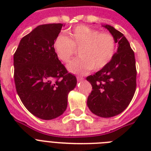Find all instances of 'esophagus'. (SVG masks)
<instances>
[{
    "label": "esophagus",
    "instance_id": "34e87169",
    "mask_svg": "<svg viewBox=\"0 0 151 151\" xmlns=\"http://www.w3.org/2000/svg\"><path fill=\"white\" fill-rule=\"evenodd\" d=\"M77 79H78V81H81L84 80V78H83L82 77H79V76H78V77H77Z\"/></svg>",
    "mask_w": 151,
    "mask_h": 151
}]
</instances>
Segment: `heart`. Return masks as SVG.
Masks as SVG:
<instances>
[{
	"label": "heart",
	"mask_w": 151,
	"mask_h": 151,
	"mask_svg": "<svg viewBox=\"0 0 151 151\" xmlns=\"http://www.w3.org/2000/svg\"><path fill=\"white\" fill-rule=\"evenodd\" d=\"M66 36L59 35L55 40L54 50L63 63H68L78 48V55L68 64L71 73L84 74L91 70L104 68L114 56L116 41L107 32L79 25L66 31Z\"/></svg>",
	"instance_id": "b5f03b06"
}]
</instances>
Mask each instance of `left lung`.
<instances>
[{
	"mask_svg": "<svg viewBox=\"0 0 151 151\" xmlns=\"http://www.w3.org/2000/svg\"><path fill=\"white\" fill-rule=\"evenodd\" d=\"M103 27L114 37L118 48L107 66L86 78L92 87L87 105L94 114L110 117L123 112L133 98L136 88V59L124 34L110 25Z\"/></svg>",
	"mask_w": 151,
	"mask_h": 151,
	"instance_id": "left-lung-1",
	"label": "left lung"
}]
</instances>
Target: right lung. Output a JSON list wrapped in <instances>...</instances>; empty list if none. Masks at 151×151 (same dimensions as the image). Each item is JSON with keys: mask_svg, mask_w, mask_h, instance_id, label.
<instances>
[{"mask_svg": "<svg viewBox=\"0 0 151 151\" xmlns=\"http://www.w3.org/2000/svg\"><path fill=\"white\" fill-rule=\"evenodd\" d=\"M64 26L51 23L37 27L21 39L14 54L16 92L25 107L43 120L63 114L68 93L77 85L76 77L68 73L53 47Z\"/></svg>", "mask_w": 151, "mask_h": 151, "instance_id": "right-lung-1", "label": "right lung"}]
</instances>
